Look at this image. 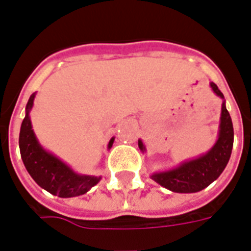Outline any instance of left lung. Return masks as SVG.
Returning <instances> with one entry per match:
<instances>
[{"mask_svg": "<svg viewBox=\"0 0 251 251\" xmlns=\"http://www.w3.org/2000/svg\"><path fill=\"white\" fill-rule=\"evenodd\" d=\"M210 87L214 94L223 100L217 142L206 153L200 154L191 160L182 161L180 164L168 170L151 174V178L154 182L172 192L195 193L202 191L219 178L231 157L233 147V125L231 116L226 108L225 95L214 82H210ZM138 146L144 153L147 150L143 140L138 139Z\"/></svg>", "mask_w": 251, "mask_h": 251, "instance_id": "obj_1", "label": "left lung"}]
</instances>
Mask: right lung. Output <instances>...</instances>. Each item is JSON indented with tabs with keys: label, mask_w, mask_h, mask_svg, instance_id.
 I'll return each mask as SVG.
<instances>
[{
	"label": "right lung",
	"mask_w": 251,
	"mask_h": 251,
	"mask_svg": "<svg viewBox=\"0 0 251 251\" xmlns=\"http://www.w3.org/2000/svg\"><path fill=\"white\" fill-rule=\"evenodd\" d=\"M34 98L36 93L32 94L28 99L25 105V117L22 122L19 134L20 154L26 172L29 173L32 179L41 188L54 196L69 199L85 195L94 185L100 182L101 176L79 174L75 172L62 158L41 146L30 121V111L33 108ZM113 142L115 136H112L109 140L108 150H111Z\"/></svg>",
	"instance_id": "right-lung-1"
}]
</instances>
